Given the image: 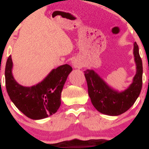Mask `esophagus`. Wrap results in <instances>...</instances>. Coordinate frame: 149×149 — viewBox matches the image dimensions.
<instances>
[{"label": "esophagus", "instance_id": "1", "mask_svg": "<svg viewBox=\"0 0 149 149\" xmlns=\"http://www.w3.org/2000/svg\"><path fill=\"white\" fill-rule=\"evenodd\" d=\"M72 65L76 69H80V68L83 67V64H82L81 61L76 59L72 61Z\"/></svg>", "mask_w": 149, "mask_h": 149}]
</instances>
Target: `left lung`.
<instances>
[{
  "label": "left lung",
  "mask_w": 149,
  "mask_h": 149,
  "mask_svg": "<svg viewBox=\"0 0 149 149\" xmlns=\"http://www.w3.org/2000/svg\"><path fill=\"white\" fill-rule=\"evenodd\" d=\"M133 54L136 64V74L132 83L124 91L114 90L106 83L94 70L84 71L88 83V94L92 105L99 112L108 116H118L127 111L134 104L142 88L143 66L135 42Z\"/></svg>",
  "instance_id": "8db88e82"
}]
</instances>
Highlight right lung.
I'll use <instances>...</instances> for the list:
<instances>
[{
    "label": "right lung",
    "mask_w": 149,
    "mask_h": 149,
    "mask_svg": "<svg viewBox=\"0 0 149 149\" xmlns=\"http://www.w3.org/2000/svg\"><path fill=\"white\" fill-rule=\"evenodd\" d=\"M13 60L9 56L5 77L10 100L20 111L33 120L43 119L55 113L61 105V93L72 67L64 64L52 69L40 83L31 87L19 85L13 77Z\"/></svg>",
    "instance_id": "obj_1"
}]
</instances>
